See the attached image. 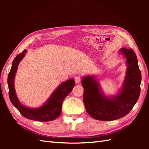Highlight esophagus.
I'll use <instances>...</instances> for the list:
<instances>
[{"label": "esophagus", "mask_w": 149, "mask_h": 149, "mask_svg": "<svg viewBox=\"0 0 149 149\" xmlns=\"http://www.w3.org/2000/svg\"><path fill=\"white\" fill-rule=\"evenodd\" d=\"M81 78L79 76H76L74 78V81L76 83H79L81 81Z\"/></svg>", "instance_id": "1"}]
</instances>
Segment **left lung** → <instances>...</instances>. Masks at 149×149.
I'll return each instance as SVG.
<instances>
[{
  "mask_svg": "<svg viewBox=\"0 0 149 149\" xmlns=\"http://www.w3.org/2000/svg\"><path fill=\"white\" fill-rule=\"evenodd\" d=\"M120 52L125 55L128 67L123 88L118 95L107 98L101 93L94 77L88 76L83 78L86 110L95 119L114 120L123 118L129 113L139 97L142 76L137 56L132 48H123Z\"/></svg>",
  "mask_w": 149,
  "mask_h": 149,
  "instance_id": "obj_1",
  "label": "left lung"
}]
</instances>
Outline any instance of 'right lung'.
Segmentation results:
<instances>
[{
    "label": "right lung",
    "instance_id": "obj_1",
    "mask_svg": "<svg viewBox=\"0 0 149 149\" xmlns=\"http://www.w3.org/2000/svg\"><path fill=\"white\" fill-rule=\"evenodd\" d=\"M26 52V49L18 54L12 62V68L8 74L7 83L8 95L12 104L19 110L21 114L29 119L36 121L45 122L53 120L60 116L61 112L63 101L74 86V80L70 79L60 84L53 92L48 101L42 107L37 109H30L21 104L16 96L13 80L17 66Z\"/></svg>",
    "mask_w": 149,
    "mask_h": 149
}]
</instances>
